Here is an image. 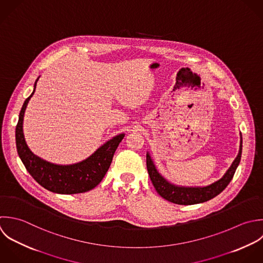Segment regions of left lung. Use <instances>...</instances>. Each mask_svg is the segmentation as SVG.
<instances>
[{
  "label": "left lung",
  "instance_id": "obj_1",
  "mask_svg": "<svg viewBox=\"0 0 263 263\" xmlns=\"http://www.w3.org/2000/svg\"><path fill=\"white\" fill-rule=\"evenodd\" d=\"M241 157H242V135H241V144H240L239 154L235 159V161L233 162L232 166L227 171V173L219 180L215 181L210 185L203 186V187L177 186L170 183L158 172L148 153L146 154V167H147L149 178L157 193L162 198H164L165 200L171 203L178 204V205H194V204L204 203L213 199L229 185L240 164Z\"/></svg>",
  "mask_w": 263,
  "mask_h": 263
}]
</instances>
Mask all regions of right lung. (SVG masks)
I'll use <instances>...</instances> for the list:
<instances>
[{
	"label": "right lung",
	"mask_w": 263,
	"mask_h": 263,
	"mask_svg": "<svg viewBox=\"0 0 263 263\" xmlns=\"http://www.w3.org/2000/svg\"><path fill=\"white\" fill-rule=\"evenodd\" d=\"M34 88L29 97L22 105L19 114L18 123L15 130L16 148L20 160L22 161L27 172L44 189L62 195H72L86 193L93 190L102 180L106 174L116 149L124 138L125 134H119L100 146L88 159L73 165H55L34 156L27 147L23 130L24 111L30 97L33 95Z\"/></svg>",
	"instance_id": "1"
}]
</instances>
